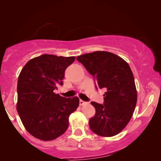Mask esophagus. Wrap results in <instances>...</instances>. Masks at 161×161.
<instances>
[{
    "instance_id": "esophagus-1",
    "label": "esophagus",
    "mask_w": 161,
    "mask_h": 161,
    "mask_svg": "<svg viewBox=\"0 0 161 161\" xmlns=\"http://www.w3.org/2000/svg\"><path fill=\"white\" fill-rule=\"evenodd\" d=\"M86 103H87V102H84V101H82V100H80V106H83L84 104H86Z\"/></svg>"
}]
</instances>
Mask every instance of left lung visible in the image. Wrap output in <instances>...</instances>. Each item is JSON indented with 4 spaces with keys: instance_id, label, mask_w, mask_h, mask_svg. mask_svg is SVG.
I'll return each instance as SVG.
<instances>
[{
    "instance_id": "obj_1",
    "label": "left lung",
    "mask_w": 161,
    "mask_h": 161,
    "mask_svg": "<svg viewBox=\"0 0 161 161\" xmlns=\"http://www.w3.org/2000/svg\"><path fill=\"white\" fill-rule=\"evenodd\" d=\"M77 59L93 76L96 87L107 89L103 104L91 102L96 114L89 120V127L103 137L117 135L129 124L137 102L130 67L119 56L107 51L84 54Z\"/></svg>"
}]
</instances>
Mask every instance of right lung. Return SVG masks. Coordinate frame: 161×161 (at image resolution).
<instances>
[{"label":"right lung","instance_id":"1","mask_svg":"<svg viewBox=\"0 0 161 161\" xmlns=\"http://www.w3.org/2000/svg\"><path fill=\"white\" fill-rule=\"evenodd\" d=\"M75 59L42 54L27 62L19 75L16 108L27 131L37 139L53 141L63 134L79 107L77 97L67 99L54 92Z\"/></svg>","mask_w":161,"mask_h":161}]
</instances>
